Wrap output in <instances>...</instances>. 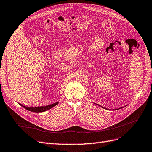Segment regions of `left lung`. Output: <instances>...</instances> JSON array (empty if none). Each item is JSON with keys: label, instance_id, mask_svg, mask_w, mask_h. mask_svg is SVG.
<instances>
[{"label": "left lung", "instance_id": "left-lung-1", "mask_svg": "<svg viewBox=\"0 0 152 152\" xmlns=\"http://www.w3.org/2000/svg\"><path fill=\"white\" fill-rule=\"evenodd\" d=\"M101 107H102V108H103V109H107L104 108V107H103L102 106H101ZM123 107H121V108H119V109H122V108H123ZM117 110V109H114V110Z\"/></svg>", "mask_w": 152, "mask_h": 152}]
</instances>
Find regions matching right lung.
I'll use <instances>...</instances> for the list:
<instances>
[{
    "instance_id": "obj_1",
    "label": "right lung",
    "mask_w": 152,
    "mask_h": 152,
    "mask_svg": "<svg viewBox=\"0 0 152 152\" xmlns=\"http://www.w3.org/2000/svg\"><path fill=\"white\" fill-rule=\"evenodd\" d=\"M58 104V102L54 103L53 104H50L48 105H46V106H41V107H28L26 106H24L22 104H19V105H21L22 107H23L24 109H27L28 110H30L33 112H43L44 111H46L47 110H49L51 108H52L53 107H54L56 105H57Z\"/></svg>"
}]
</instances>
